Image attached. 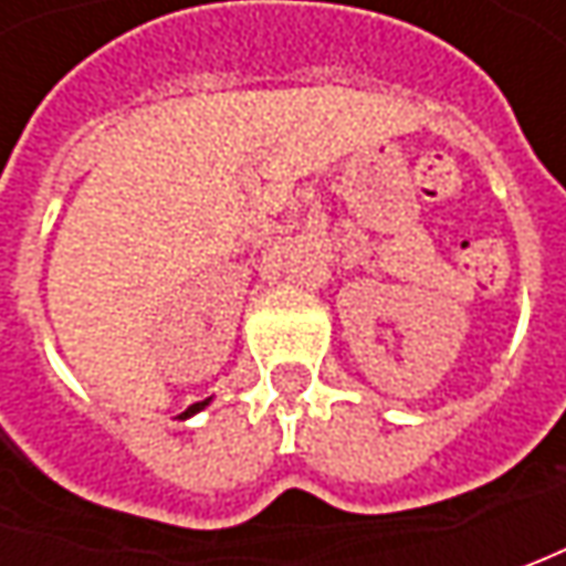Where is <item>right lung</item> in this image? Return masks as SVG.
I'll list each match as a JSON object with an SVG mask.
<instances>
[{
    "label": "right lung",
    "mask_w": 566,
    "mask_h": 566,
    "mask_svg": "<svg viewBox=\"0 0 566 566\" xmlns=\"http://www.w3.org/2000/svg\"><path fill=\"white\" fill-rule=\"evenodd\" d=\"M205 406H210V400H201V402H195V406H188L186 412H182V416H195V412H201V409H205Z\"/></svg>",
    "instance_id": "add662e5"
}]
</instances>
